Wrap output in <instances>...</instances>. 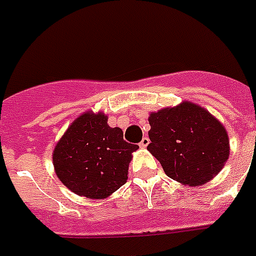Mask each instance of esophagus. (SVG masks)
Returning a JSON list of instances; mask_svg holds the SVG:
<instances>
[{
    "label": "esophagus",
    "instance_id": "obj_1",
    "mask_svg": "<svg viewBox=\"0 0 256 256\" xmlns=\"http://www.w3.org/2000/svg\"><path fill=\"white\" fill-rule=\"evenodd\" d=\"M150 143V139L147 138V136H143L142 140H140V143H139V146L142 147V148H146L147 146H148Z\"/></svg>",
    "mask_w": 256,
    "mask_h": 256
}]
</instances>
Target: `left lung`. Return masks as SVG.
<instances>
[{"mask_svg": "<svg viewBox=\"0 0 256 256\" xmlns=\"http://www.w3.org/2000/svg\"><path fill=\"white\" fill-rule=\"evenodd\" d=\"M147 150L168 178L190 186H202L221 171L229 158L226 128L206 109L184 101L151 113Z\"/></svg>", "mask_w": 256, "mask_h": 256, "instance_id": "1", "label": "left lung"}]
</instances>
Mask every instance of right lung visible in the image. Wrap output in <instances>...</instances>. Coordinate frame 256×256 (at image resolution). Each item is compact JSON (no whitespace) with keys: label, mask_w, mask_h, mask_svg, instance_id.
I'll use <instances>...</instances> for the list:
<instances>
[{"label":"right lung","mask_w":256,"mask_h":256,"mask_svg":"<svg viewBox=\"0 0 256 256\" xmlns=\"http://www.w3.org/2000/svg\"><path fill=\"white\" fill-rule=\"evenodd\" d=\"M138 144L128 143L104 113L76 118L52 154L56 176L70 190L86 198H105L128 180V163Z\"/></svg>","instance_id":"obj_1"}]
</instances>
